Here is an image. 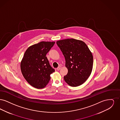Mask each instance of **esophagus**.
I'll return each instance as SVG.
<instances>
[{"label":"esophagus","mask_w":120,"mask_h":120,"mask_svg":"<svg viewBox=\"0 0 120 120\" xmlns=\"http://www.w3.org/2000/svg\"><path fill=\"white\" fill-rule=\"evenodd\" d=\"M61 68H62V67H61V66H59V67H58L57 68V71H59V70L61 69Z\"/></svg>","instance_id":"34e87169"}]
</instances>
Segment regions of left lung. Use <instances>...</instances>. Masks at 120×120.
I'll list each match as a JSON object with an SVG mask.
<instances>
[{"mask_svg": "<svg viewBox=\"0 0 120 120\" xmlns=\"http://www.w3.org/2000/svg\"><path fill=\"white\" fill-rule=\"evenodd\" d=\"M63 52L65 66L68 69L64 76L65 82L70 86L76 87L85 83L91 73L93 56L86 43L82 40L67 39L56 42Z\"/></svg>", "mask_w": 120, "mask_h": 120, "instance_id": "left-lung-1", "label": "left lung"}]
</instances>
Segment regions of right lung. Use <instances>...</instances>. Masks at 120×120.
Returning a JSON list of instances; mask_svg holds the SVG:
<instances>
[{"label": "right lung", "instance_id": "obj_1", "mask_svg": "<svg viewBox=\"0 0 120 120\" xmlns=\"http://www.w3.org/2000/svg\"><path fill=\"white\" fill-rule=\"evenodd\" d=\"M55 42L41 41L30 46L25 52L20 67L24 78L29 84L37 89L45 87L55 71L46 57Z\"/></svg>", "mask_w": 120, "mask_h": 120}]
</instances>
